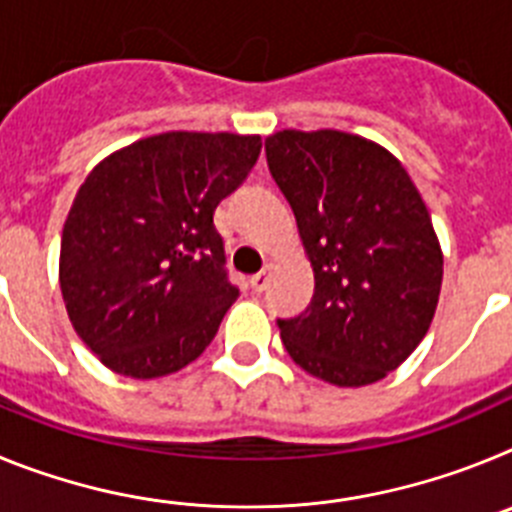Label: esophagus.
Wrapping results in <instances>:
<instances>
[{
  "mask_svg": "<svg viewBox=\"0 0 512 512\" xmlns=\"http://www.w3.org/2000/svg\"><path fill=\"white\" fill-rule=\"evenodd\" d=\"M266 287H269V269L259 271V274H253V277H251V289H253V292H256V295H261V292H264Z\"/></svg>",
  "mask_w": 512,
  "mask_h": 512,
  "instance_id": "obj_1",
  "label": "esophagus"
}]
</instances>
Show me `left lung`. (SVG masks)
<instances>
[{
    "mask_svg": "<svg viewBox=\"0 0 512 512\" xmlns=\"http://www.w3.org/2000/svg\"><path fill=\"white\" fill-rule=\"evenodd\" d=\"M266 164L315 271L312 300L279 318L287 354L338 387L384 379L415 351L438 305L443 256L431 215L392 153L338 130H282Z\"/></svg>",
    "mask_w": 512,
    "mask_h": 512,
    "instance_id": "8db88e82",
    "label": "left lung"
}]
</instances>
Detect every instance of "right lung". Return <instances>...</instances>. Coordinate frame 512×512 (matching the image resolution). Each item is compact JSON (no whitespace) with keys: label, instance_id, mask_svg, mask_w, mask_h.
<instances>
[{"label":"right lung","instance_id":"add662e5","mask_svg":"<svg viewBox=\"0 0 512 512\" xmlns=\"http://www.w3.org/2000/svg\"><path fill=\"white\" fill-rule=\"evenodd\" d=\"M259 135L164 133L94 166L61 238V292L112 372L153 379L210 346L238 297L212 215L246 182Z\"/></svg>","mask_w":512,"mask_h":512}]
</instances>
